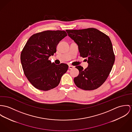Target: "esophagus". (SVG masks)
Here are the masks:
<instances>
[{
    "label": "esophagus",
    "instance_id": "34e87169",
    "mask_svg": "<svg viewBox=\"0 0 132 132\" xmlns=\"http://www.w3.org/2000/svg\"><path fill=\"white\" fill-rule=\"evenodd\" d=\"M74 67L73 66H72V65H69V67H68V68H69V69H73Z\"/></svg>",
    "mask_w": 132,
    "mask_h": 132
}]
</instances>
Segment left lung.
Listing matches in <instances>:
<instances>
[{"instance_id": "obj_1", "label": "left lung", "mask_w": 132, "mask_h": 132, "mask_svg": "<svg viewBox=\"0 0 132 132\" xmlns=\"http://www.w3.org/2000/svg\"><path fill=\"white\" fill-rule=\"evenodd\" d=\"M66 31L77 44L80 56L88 58L86 69L75 67L79 70L78 75L74 78L75 85L86 90L100 87L107 78L115 61L110 39L95 28Z\"/></svg>"}]
</instances>
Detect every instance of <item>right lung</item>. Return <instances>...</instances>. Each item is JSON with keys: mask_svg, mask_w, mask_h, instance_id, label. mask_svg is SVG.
I'll return each instance as SVG.
<instances>
[{"mask_svg": "<svg viewBox=\"0 0 132 132\" xmlns=\"http://www.w3.org/2000/svg\"><path fill=\"white\" fill-rule=\"evenodd\" d=\"M67 35L65 31L48 30L33 34L28 40L21 54V62L25 76L35 88L44 91L56 88L67 72L66 64L56 65L48 60Z\"/></svg>", "mask_w": 132, "mask_h": 132, "instance_id": "1", "label": "right lung"}]
</instances>
